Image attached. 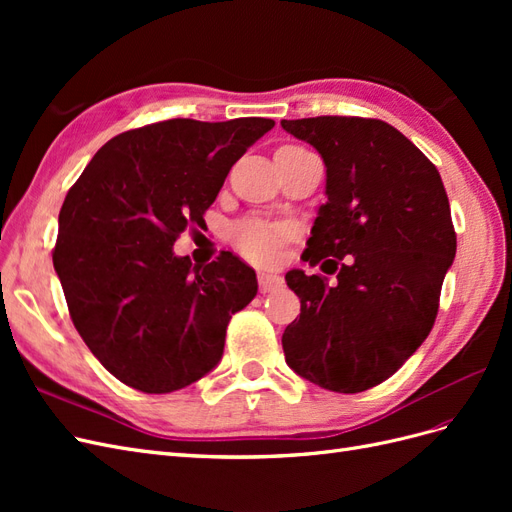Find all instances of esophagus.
Instances as JSON below:
<instances>
[{"label":"esophagus","mask_w":512,"mask_h":512,"mask_svg":"<svg viewBox=\"0 0 512 512\" xmlns=\"http://www.w3.org/2000/svg\"><path fill=\"white\" fill-rule=\"evenodd\" d=\"M258 284H260L262 292H271L284 284V277L277 273H269V271H258Z\"/></svg>","instance_id":"1"}]
</instances>
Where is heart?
Segmentation results:
<instances>
[{"mask_svg": "<svg viewBox=\"0 0 512 512\" xmlns=\"http://www.w3.org/2000/svg\"><path fill=\"white\" fill-rule=\"evenodd\" d=\"M292 147V145H288ZM292 237V230L280 222L247 218L230 228V241L252 262H271L280 247Z\"/></svg>", "mask_w": 512, "mask_h": 512, "instance_id": "heart-1", "label": "heart"}]
</instances>
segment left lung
<instances>
[{
	"label": "left lung",
	"instance_id": "left-lung-1",
	"mask_svg": "<svg viewBox=\"0 0 512 512\" xmlns=\"http://www.w3.org/2000/svg\"><path fill=\"white\" fill-rule=\"evenodd\" d=\"M327 166V203L303 260L322 258L337 282L292 269L299 320L282 335L286 363L335 393L371 389L404 365L438 316L440 290L457 252L451 205L438 168L380 119H282ZM344 259V263H339Z\"/></svg>",
	"mask_w": 512,
	"mask_h": 512
}]
</instances>
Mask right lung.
<instances>
[{
    "instance_id": "obj_1",
    "label": "right lung",
    "mask_w": 512,
    "mask_h": 512,
    "mask_svg": "<svg viewBox=\"0 0 512 512\" xmlns=\"http://www.w3.org/2000/svg\"><path fill=\"white\" fill-rule=\"evenodd\" d=\"M273 119H168L111 138L59 211L53 265L76 331L136 391L173 393L220 363L256 273L230 252L205 267L175 256L247 147Z\"/></svg>"
}]
</instances>
